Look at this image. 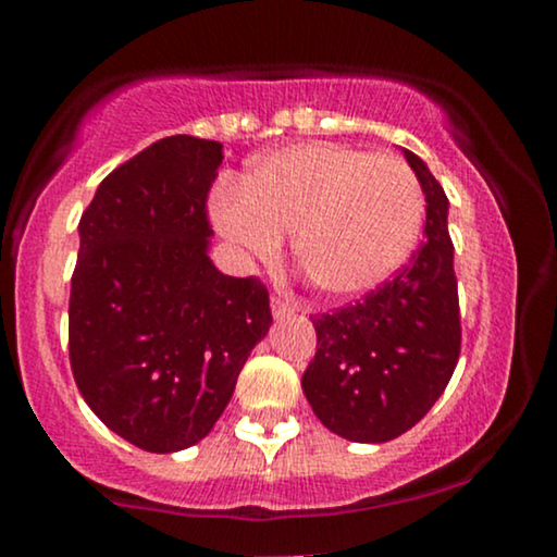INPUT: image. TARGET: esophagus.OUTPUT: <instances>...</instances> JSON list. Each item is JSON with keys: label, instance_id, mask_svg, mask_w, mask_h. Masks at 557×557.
Returning a JSON list of instances; mask_svg holds the SVG:
<instances>
[{"label": "esophagus", "instance_id": "esophagus-1", "mask_svg": "<svg viewBox=\"0 0 557 557\" xmlns=\"http://www.w3.org/2000/svg\"><path fill=\"white\" fill-rule=\"evenodd\" d=\"M272 314H274V319L293 317L296 314V306H293L285 296H272Z\"/></svg>", "mask_w": 557, "mask_h": 557}]
</instances>
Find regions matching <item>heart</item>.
I'll return each mask as SVG.
<instances>
[{
	"label": "heart",
	"instance_id": "heart-1",
	"mask_svg": "<svg viewBox=\"0 0 557 557\" xmlns=\"http://www.w3.org/2000/svg\"><path fill=\"white\" fill-rule=\"evenodd\" d=\"M214 225L248 259L274 261L296 233L298 270L322 296L376 290L406 264L424 225V190L406 162L341 144L274 151L222 185Z\"/></svg>",
	"mask_w": 557,
	"mask_h": 557
}]
</instances>
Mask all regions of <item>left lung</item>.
I'll return each mask as SVG.
<instances>
[{
    "label": "left lung",
    "mask_w": 557,
    "mask_h": 557,
    "mask_svg": "<svg viewBox=\"0 0 557 557\" xmlns=\"http://www.w3.org/2000/svg\"><path fill=\"white\" fill-rule=\"evenodd\" d=\"M426 198V240L389 283L314 317L317 356L300 387L317 419L350 443H387L426 417L461 354L447 196L403 149Z\"/></svg>",
    "instance_id": "obj_1"
}]
</instances>
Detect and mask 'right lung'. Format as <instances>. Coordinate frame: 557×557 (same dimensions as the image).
<instances>
[{"label": "right lung", "instance_id": "1", "mask_svg": "<svg viewBox=\"0 0 557 557\" xmlns=\"http://www.w3.org/2000/svg\"><path fill=\"white\" fill-rule=\"evenodd\" d=\"M222 144L170 136L110 172L81 216L70 367L88 408L149 453L207 437L253 345L270 293L209 259L207 196Z\"/></svg>", "mask_w": 557, "mask_h": 557}]
</instances>
